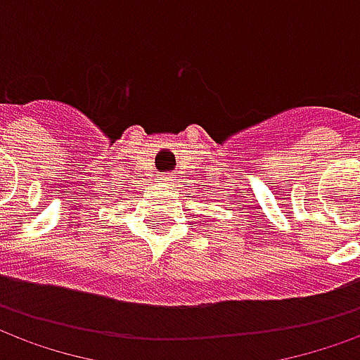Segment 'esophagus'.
<instances>
[{"instance_id": "obj_1", "label": "esophagus", "mask_w": 360, "mask_h": 360, "mask_svg": "<svg viewBox=\"0 0 360 360\" xmlns=\"http://www.w3.org/2000/svg\"><path fill=\"white\" fill-rule=\"evenodd\" d=\"M162 180H166V182H170V180H172V176H165Z\"/></svg>"}]
</instances>
